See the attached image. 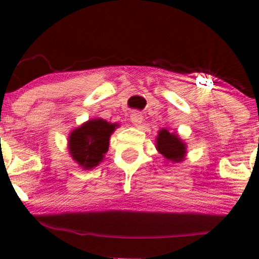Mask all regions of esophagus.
<instances>
[{
	"mask_svg": "<svg viewBox=\"0 0 259 259\" xmlns=\"http://www.w3.org/2000/svg\"><path fill=\"white\" fill-rule=\"evenodd\" d=\"M130 121L135 126H140L142 123V114L138 111H133L132 114H130Z\"/></svg>",
	"mask_w": 259,
	"mask_h": 259,
	"instance_id": "1",
	"label": "esophagus"
}]
</instances>
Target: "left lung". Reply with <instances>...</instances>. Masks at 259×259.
<instances>
[{
    "instance_id": "obj_1",
    "label": "left lung",
    "mask_w": 259,
    "mask_h": 259,
    "mask_svg": "<svg viewBox=\"0 0 259 259\" xmlns=\"http://www.w3.org/2000/svg\"><path fill=\"white\" fill-rule=\"evenodd\" d=\"M156 148L158 152L169 162H183L186 154V145L179 139L177 133H169L167 129L158 132L156 141Z\"/></svg>"
}]
</instances>
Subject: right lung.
<instances>
[{
	"instance_id": "right-lung-1",
	"label": "right lung",
	"mask_w": 259,
	"mask_h": 259,
	"mask_svg": "<svg viewBox=\"0 0 259 259\" xmlns=\"http://www.w3.org/2000/svg\"><path fill=\"white\" fill-rule=\"evenodd\" d=\"M117 124L97 118L74 129L68 139V150L72 158L86 170L97 167L108 151L109 136Z\"/></svg>"
}]
</instances>
